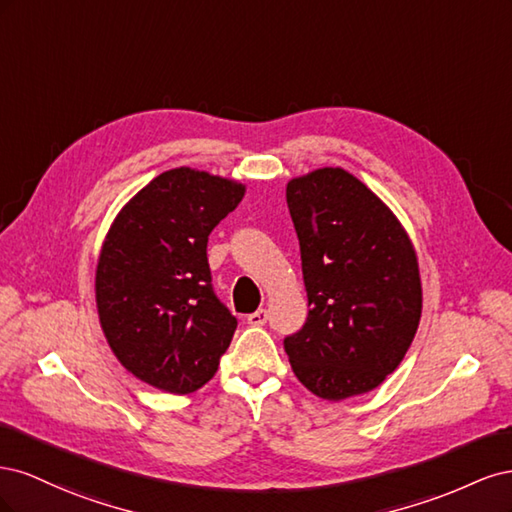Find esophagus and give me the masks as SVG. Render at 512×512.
Here are the masks:
<instances>
[{
  "instance_id": "34e87169",
  "label": "esophagus",
  "mask_w": 512,
  "mask_h": 512,
  "mask_svg": "<svg viewBox=\"0 0 512 512\" xmlns=\"http://www.w3.org/2000/svg\"><path fill=\"white\" fill-rule=\"evenodd\" d=\"M265 322H267V309H256L254 314L247 316V324H252V327H262Z\"/></svg>"
}]
</instances>
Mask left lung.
<instances>
[{"instance_id": "obj_1", "label": "left lung", "mask_w": 512, "mask_h": 512, "mask_svg": "<svg viewBox=\"0 0 512 512\" xmlns=\"http://www.w3.org/2000/svg\"><path fill=\"white\" fill-rule=\"evenodd\" d=\"M301 245L307 320L284 337L309 391L339 401L367 393L404 359L421 320L414 247L391 209L342 168L286 188Z\"/></svg>"}]
</instances>
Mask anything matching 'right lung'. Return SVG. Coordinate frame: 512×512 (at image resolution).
I'll return each mask as SVG.
<instances>
[{"mask_svg":"<svg viewBox=\"0 0 512 512\" xmlns=\"http://www.w3.org/2000/svg\"><path fill=\"white\" fill-rule=\"evenodd\" d=\"M245 188L203 170L149 181L108 230L96 271L104 335L121 365L168 393L213 378L237 318L211 284L207 241Z\"/></svg>","mask_w":512,"mask_h":512,"instance_id":"right-lung-1","label":"right lung"}]
</instances>
